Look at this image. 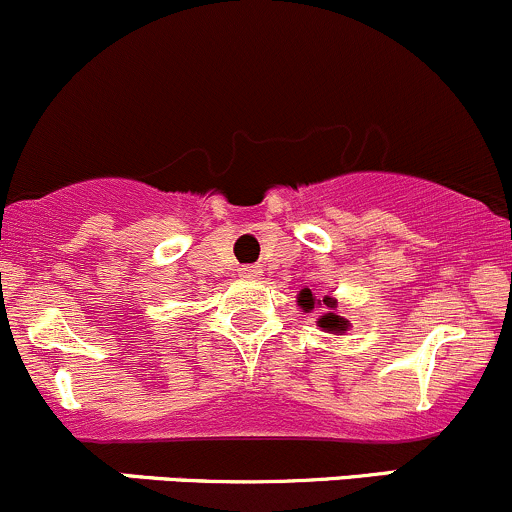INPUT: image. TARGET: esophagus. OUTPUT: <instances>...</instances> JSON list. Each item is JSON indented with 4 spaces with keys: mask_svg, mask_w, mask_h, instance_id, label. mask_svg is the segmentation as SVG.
<instances>
[{
    "mask_svg": "<svg viewBox=\"0 0 512 512\" xmlns=\"http://www.w3.org/2000/svg\"><path fill=\"white\" fill-rule=\"evenodd\" d=\"M263 273L261 266H241L236 268V276L239 278H246V281H254V278H258Z\"/></svg>",
    "mask_w": 512,
    "mask_h": 512,
    "instance_id": "obj_1",
    "label": "esophagus"
}]
</instances>
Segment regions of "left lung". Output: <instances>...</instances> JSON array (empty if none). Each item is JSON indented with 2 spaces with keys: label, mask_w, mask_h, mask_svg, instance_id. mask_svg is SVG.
<instances>
[{
  "label": "left lung",
  "mask_w": 512,
  "mask_h": 512,
  "mask_svg": "<svg viewBox=\"0 0 512 512\" xmlns=\"http://www.w3.org/2000/svg\"><path fill=\"white\" fill-rule=\"evenodd\" d=\"M298 308L303 310V313H313L315 308H323V315L318 318V328L323 330V333H333V335H342L345 330L352 328V323L347 318H342L340 313H337V298L333 295H323V298H318L310 288H303V291L298 293Z\"/></svg>",
  "instance_id": "8db88e82"
}]
</instances>
